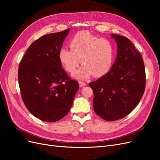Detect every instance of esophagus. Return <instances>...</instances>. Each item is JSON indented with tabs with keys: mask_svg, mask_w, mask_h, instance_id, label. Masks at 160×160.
<instances>
[{
	"mask_svg": "<svg viewBox=\"0 0 160 160\" xmlns=\"http://www.w3.org/2000/svg\"><path fill=\"white\" fill-rule=\"evenodd\" d=\"M79 86L81 87V88H82V87H84V86L86 85V83H84V82H83V81H79Z\"/></svg>",
	"mask_w": 160,
	"mask_h": 160,
	"instance_id": "obj_1",
	"label": "esophagus"
}]
</instances>
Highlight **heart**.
I'll list each match as a JSON object with an SVG mask.
<instances>
[{
    "instance_id": "heart-1",
    "label": "heart",
    "mask_w": 160,
    "mask_h": 160,
    "mask_svg": "<svg viewBox=\"0 0 160 160\" xmlns=\"http://www.w3.org/2000/svg\"><path fill=\"white\" fill-rule=\"evenodd\" d=\"M69 46L71 50L61 48L59 59L69 72H74L80 62L83 64L72 74L77 79H88L92 75L95 77H102L112 66L114 48L108 38H100L89 32L81 31L71 38Z\"/></svg>"
}]
</instances>
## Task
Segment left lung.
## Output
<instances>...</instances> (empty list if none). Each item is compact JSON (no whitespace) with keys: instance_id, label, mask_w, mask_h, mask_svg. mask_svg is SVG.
Listing matches in <instances>:
<instances>
[{"instance_id":"8db88e82","label":"left lung","mask_w":160,"mask_h":160,"mask_svg":"<svg viewBox=\"0 0 160 160\" xmlns=\"http://www.w3.org/2000/svg\"><path fill=\"white\" fill-rule=\"evenodd\" d=\"M118 45L110 71L89 85L93 91L95 112L108 122L128 115L139 103L146 87L142 55L128 38L111 34Z\"/></svg>"}]
</instances>
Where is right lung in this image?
Instances as JSON below:
<instances>
[{
	"label": "right lung",
	"mask_w": 160,
	"mask_h": 160,
	"mask_svg": "<svg viewBox=\"0 0 160 160\" xmlns=\"http://www.w3.org/2000/svg\"><path fill=\"white\" fill-rule=\"evenodd\" d=\"M70 31L41 37L28 48L19 65L18 84L28 110L36 118L55 122L69 113L78 82L62 69L59 52Z\"/></svg>",
	"instance_id": "1"
}]
</instances>
